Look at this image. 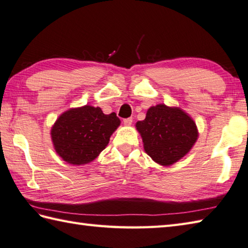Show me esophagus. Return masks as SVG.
<instances>
[{
	"label": "esophagus",
	"mask_w": 248,
	"mask_h": 248,
	"mask_svg": "<svg viewBox=\"0 0 248 248\" xmlns=\"http://www.w3.org/2000/svg\"><path fill=\"white\" fill-rule=\"evenodd\" d=\"M124 125L125 126H129V125H131V123H133V119L131 118H128V119H124Z\"/></svg>",
	"instance_id": "obj_1"
}]
</instances>
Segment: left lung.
I'll return each instance as SVG.
<instances>
[{
  "label": "left lung",
  "instance_id": "1",
  "mask_svg": "<svg viewBox=\"0 0 248 248\" xmlns=\"http://www.w3.org/2000/svg\"><path fill=\"white\" fill-rule=\"evenodd\" d=\"M145 153L155 163L171 166L187 154L198 139V129L189 115L178 107L159 104L136 123Z\"/></svg>",
  "mask_w": 248,
  "mask_h": 248
}]
</instances>
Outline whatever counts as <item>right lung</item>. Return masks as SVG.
I'll return each instance as SVG.
<instances>
[{"mask_svg": "<svg viewBox=\"0 0 248 248\" xmlns=\"http://www.w3.org/2000/svg\"><path fill=\"white\" fill-rule=\"evenodd\" d=\"M120 124L117 114H105L99 107L85 105L69 109L51 128L55 152L70 165L89 164L105 150Z\"/></svg>", "mask_w": 248, "mask_h": 248, "instance_id": "add662e5", "label": "right lung"}]
</instances>
